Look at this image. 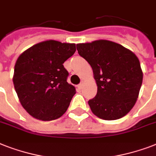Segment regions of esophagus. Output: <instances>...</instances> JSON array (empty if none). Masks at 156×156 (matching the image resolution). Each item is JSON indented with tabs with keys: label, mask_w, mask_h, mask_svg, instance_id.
<instances>
[{
	"label": "esophagus",
	"mask_w": 156,
	"mask_h": 156,
	"mask_svg": "<svg viewBox=\"0 0 156 156\" xmlns=\"http://www.w3.org/2000/svg\"><path fill=\"white\" fill-rule=\"evenodd\" d=\"M83 82H82V83H79V84H78V87L79 88V89H83Z\"/></svg>",
	"instance_id": "esophagus-1"
}]
</instances>
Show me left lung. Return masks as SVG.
Returning a JSON list of instances; mask_svg holds the SVG:
<instances>
[{
  "label": "left lung",
  "mask_w": 156,
  "mask_h": 156,
  "mask_svg": "<svg viewBox=\"0 0 156 156\" xmlns=\"http://www.w3.org/2000/svg\"><path fill=\"white\" fill-rule=\"evenodd\" d=\"M78 54L90 64L97 94L88 101L95 116L112 121L126 116L138 97L143 72L135 54L109 40L78 44Z\"/></svg>",
  "instance_id": "left-lung-1"
}]
</instances>
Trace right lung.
<instances>
[{
  "instance_id": "add662e5",
  "label": "right lung",
  "mask_w": 156,
  "mask_h": 156,
  "mask_svg": "<svg viewBox=\"0 0 156 156\" xmlns=\"http://www.w3.org/2000/svg\"><path fill=\"white\" fill-rule=\"evenodd\" d=\"M75 51V44L48 40L19 56L13 85L21 104L30 116L52 121L66 112L76 90L67 83L69 73L63 63Z\"/></svg>"
}]
</instances>
